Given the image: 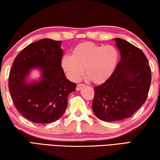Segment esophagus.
<instances>
[{
	"label": "esophagus",
	"instance_id": "esophagus-1",
	"mask_svg": "<svg viewBox=\"0 0 160 160\" xmlns=\"http://www.w3.org/2000/svg\"><path fill=\"white\" fill-rule=\"evenodd\" d=\"M84 85H84V84H78V85H77L76 90H77L78 91V90H81V88H82Z\"/></svg>",
	"mask_w": 160,
	"mask_h": 160
}]
</instances>
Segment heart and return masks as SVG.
<instances>
[{"instance_id":"heart-1","label":"heart","mask_w":160,"mask_h":160,"mask_svg":"<svg viewBox=\"0 0 160 160\" xmlns=\"http://www.w3.org/2000/svg\"><path fill=\"white\" fill-rule=\"evenodd\" d=\"M119 60L116 48L111 45L99 46L87 42L78 44L72 51V56H65L61 67L70 80H79L85 74L92 82L102 84L114 72Z\"/></svg>"}]
</instances>
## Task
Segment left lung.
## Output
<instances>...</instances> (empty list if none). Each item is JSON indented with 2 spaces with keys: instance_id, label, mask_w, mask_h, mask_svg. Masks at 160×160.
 <instances>
[{
  "instance_id": "1",
  "label": "left lung",
  "mask_w": 160,
  "mask_h": 160,
  "mask_svg": "<svg viewBox=\"0 0 160 160\" xmlns=\"http://www.w3.org/2000/svg\"><path fill=\"white\" fill-rule=\"evenodd\" d=\"M121 61L109 80L94 87L92 110L102 121L129 118L144 104L151 84V69L140 48L115 38Z\"/></svg>"
}]
</instances>
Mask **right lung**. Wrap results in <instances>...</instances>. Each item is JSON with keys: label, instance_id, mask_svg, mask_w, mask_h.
<instances>
[{"label": "right lung", "instance_id": "right-lung-1", "mask_svg": "<svg viewBox=\"0 0 160 160\" xmlns=\"http://www.w3.org/2000/svg\"><path fill=\"white\" fill-rule=\"evenodd\" d=\"M61 41L43 39L29 44L12 63L8 87L15 107L32 122L48 123L60 118L68 106V97L76 84L66 78L61 67ZM42 70L39 82H26L31 69Z\"/></svg>", "mask_w": 160, "mask_h": 160}]
</instances>
